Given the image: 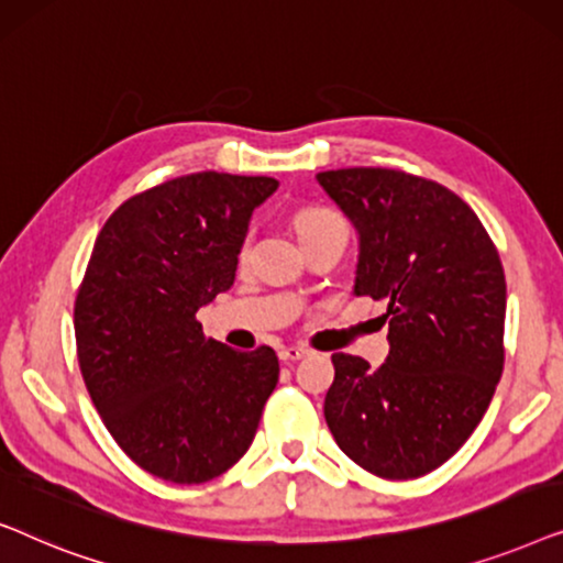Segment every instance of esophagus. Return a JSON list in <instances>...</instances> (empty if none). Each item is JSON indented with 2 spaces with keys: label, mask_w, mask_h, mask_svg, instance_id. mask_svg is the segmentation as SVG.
<instances>
[{
  "label": "esophagus",
  "mask_w": 563,
  "mask_h": 563,
  "mask_svg": "<svg viewBox=\"0 0 563 563\" xmlns=\"http://www.w3.org/2000/svg\"><path fill=\"white\" fill-rule=\"evenodd\" d=\"M305 356H307V351L299 349V345H287V349L279 351V358L284 361V364H295V361L305 358Z\"/></svg>",
  "instance_id": "obj_1"
}]
</instances>
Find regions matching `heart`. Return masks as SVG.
I'll return each instance as SVG.
<instances>
[{
    "label": "heart",
    "mask_w": 563,
    "mask_h": 563,
    "mask_svg": "<svg viewBox=\"0 0 563 563\" xmlns=\"http://www.w3.org/2000/svg\"><path fill=\"white\" fill-rule=\"evenodd\" d=\"M335 222H343L335 212L322 210V207H310V210H302L297 214V233L305 235L312 233V230L335 225Z\"/></svg>",
    "instance_id": "obj_1"
}]
</instances>
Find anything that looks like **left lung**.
Returning <instances> with one entry per match:
<instances>
[{
  "instance_id": "left-lung-1",
  "label": "left lung",
  "mask_w": 563,
  "mask_h": 563,
  "mask_svg": "<svg viewBox=\"0 0 563 563\" xmlns=\"http://www.w3.org/2000/svg\"><path fill=\"white\" fill-rule=\"evenodd\" d=\"M358 235L353 295L387 299L379 368L333 353L325 420L345 456L384 479L445 464L487 412L503 376L507 287L472 207L395 168L320 172Z\"/></svg>"
}]
</instances>
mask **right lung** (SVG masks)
I'll list each match as a JSON object with an SVG mask.
<instances>
[{"label":"right lung","instance_id":"obj_1","mask_svg":"<svg viewBox=\"0 0 563 563\" xmlns=\"http://www.w3.org/2000/svg\"><path fill=\"white\" fill-rule=\"evenodd\" d=\"M272 176L199 172L128 199L104 222L76 297L79 366L107 430L137 466L202 484L249 451L276 382L274 349L205 338L197 312L235 282Z\"/></svg>","mask_w":563,"mask_h":563}]
</instances>
